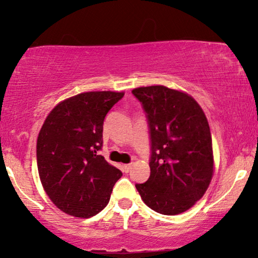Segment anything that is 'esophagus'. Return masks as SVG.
<instances>
[{
    "label": "esophagus",
    "mask_w": 258,
    "mask_h": 258,
    "mask_svg": "<svg viewBox=\"0 0 258 258\" xmlns=\"http://www.w3.org/2000/svg\"><path fill=\"white\" fill-rule=\"evenodd\" d=\"M132 167H133L132 163H130V164H124V165H123V170H124L125 172H129L130 170H132Z\"/></svg>",
    "instance_id": "1"
}]
</instances>
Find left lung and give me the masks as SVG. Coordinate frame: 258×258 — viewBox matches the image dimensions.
I'll return each instance as SVG.
<instances>
[{
  "mask_svg": "<svg viewBox=\"0 0 258 258\" xmlns=\"http://www.w3.org/2000/svg\"><path fill=\"white\" fill-rule=\"evenodd\" d=\"M149 126L150 176L136 184L143 202L163 215L191 208L207 191L214 172L210 128L202 108L188 94L163 86L141 87Z\"/></svg>",
  "mask_w": 258,
  "mask_h": 258,
  "instance_id": "8db88e82",
  "label": "left lung"
}]
</instances>
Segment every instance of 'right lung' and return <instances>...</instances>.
Returning a JSON list of instances; mask_svg holds the SVG:
<instances>
[{"mask_svg": "<svg viewBox=\"0 0 258 258\" xmlns=\"http://www.w3.org/2000/svg\"><path fill=\"white\" fill-rule=\"evenodd\" d=\"M124 96L89 91L67 98L52 109L37 137V169L42 185L59 210L91 217L109 203L122 176L98 155L108 111Z\"/></svg>", "mask_w": 258, "mask_h": 258, "instance_id": "obj_1", "label": "right lung"}]
</instances>
